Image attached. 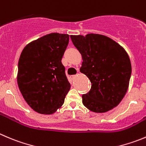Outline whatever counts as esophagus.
<instances>
[{
	"label": "esophagus",
	"instance_id": "1",
	"mask_svg": "<svg viewBox=\"0 0 146 146\" xmlns=\"http://www.w3.org/2000/svg\"><path fill=\"white\" fill-rule=\"evenodd\" d=\"M75 77H76V75H72V76H70V79H72V80H73V79L75 78Z\"/></svg>",
	"mask_w": 146,
	"mask_h": 146
}]
</instances>
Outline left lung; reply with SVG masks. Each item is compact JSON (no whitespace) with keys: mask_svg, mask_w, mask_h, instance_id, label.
Here are the masks:
<instances>
[{"mask_svg":"<svg viewBox=\"0 0 146 146\" xmlns=\"http://www.w3.org/2000/svg\"><path fill=\"white\" fill-rule=\"evenodd\" d=\"M83 58L80 71L91 83L82 96L90 111L105 113L118 106L126 93L131 76V63L125 50L110 38L99 34L70 35Z\"/></svg>","mask_w":146,"mask_h":146,"instance_id":"8db88e82","label":"left lung"}]
</instances>
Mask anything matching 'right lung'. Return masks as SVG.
I'll use <instances>...</instances> for the list:
<instances>
[{
	"instance_id": "1",
	"label": "right lung",
	"mask_w": 146,
	"mask_h": 146,
	"mask_svg": "<svg viewBox=\"0 0 146 146\" xmlns=\"http://www.w3.org/2000/svg\"><path fill=\"white\" fill-rule=\"evenodd\" d=\"M68 41V34H48L28 43L20 56L17 78L20 91L39 113L56 112L70 90L61 62Z\"/></svg>"
}]
</instances>
